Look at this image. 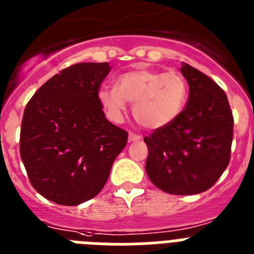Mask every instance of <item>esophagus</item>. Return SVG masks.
Wrapping results in <instances>:
<instances>
[{"instance_id": "esophagus-1", "label": "esophagus", "mask_w": 254, "mask_h": 254, "mask_svg": "<svg viewBox=\"0 0 254 254\" xmlns=\"http://www.w3.org/2000/svg\"><path fill=\"white\" fill-rule=\"evenodd\" d=\"M142 139V136L135 133H129V142H138Z\"/></svg>"}]
</instances>
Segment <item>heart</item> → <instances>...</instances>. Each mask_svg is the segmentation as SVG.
Listing matches in <instances>:
<instances>
[{"mask_svg": "<svg viewBox=\"0 0 254 254\" xmlns=\"http://www.w3.org/2000/svg\"><path fill=\"white\" fill-rule=\"evenodd\" d=\"M98 100L112 121H120L127 102L147 129H161L179 118L188 100V83L179 72L139 69L127 71L116 85H102Z\"/></svg>", "mask_w": 254, "mask_h": 254, "instance_id": "b5f03b06", "label": "heart"}]
</instances>
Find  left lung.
I'll use <instances>...</instances> for the list:
<instances>
[{"label": "left lung", "instance_id": "obj_1", "mask_svg": "<svg viewBox=\"0 0 254 254\" xmlns=\"http://www.w3.org/2000/svg\"><path fill=\"white\" fill-rule=\"evenodd\" d=\"M189 97L179 118L145 136V171L158 189L175 195L206 191L230 162L234 119L224 90L188 64L180 69Z\"/></svg>", "mask_w": 254, "mask_h": 254}]
</instances>
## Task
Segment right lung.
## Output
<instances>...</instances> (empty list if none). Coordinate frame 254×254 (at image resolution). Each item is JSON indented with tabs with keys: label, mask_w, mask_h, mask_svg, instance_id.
Returning a JSON list of instances; mask_svg holds the SVG:
<instances>
[{
	"label": "right lung",
	"mask_w": 254,
	"mask_h": 254,
	"mask_svg": "<svg viewBox=\"0 0 254 254\" xmlns=\"http://www.w3.org/2000/svg\"><path fill=\"white\" fill-rule=\"evenodd\" d=\"M109 63H80L42 85L24 110L20 156L33 188L63 206L92 199L109 179L127 131L111 124L98 100Z\"/></svg>",
	"instance_id": "obj_1"
}]
</instances>
